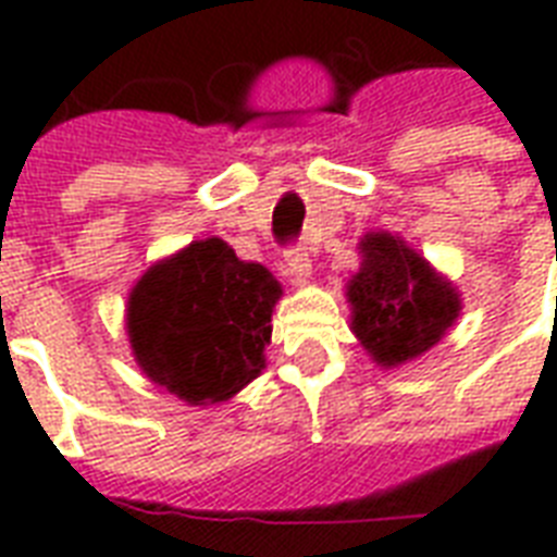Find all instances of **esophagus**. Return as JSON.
I'll list each match as a JSON object with an SVG mask.
<instances>
[{
  "mask_svg": "<svg viewBox=\"0 0 557 557\" xmlns=\"http://www.w3.org/2000/svg\"><path fill=\"white\" fill-rule=\"evenodd\" d=\"M284 267H287L293 284H307V278L313 275V261H310L307 250H301V247L284 252Z\"/></svg>",
  "mask_w": 557,
  "mask_h": 557,
  "instance_id": "esophagus-1",
  "label": "esophagus"
}]
</instances>
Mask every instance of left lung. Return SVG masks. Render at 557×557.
I'll use <instances>...</instances> for the list:
<instances>
[{"label": "left lung", "mask_w": 557, "mask_h": 557, "mask_svg": "<svg viewBox=\"0 0 557 557\" xmlns=\"http://www.w3.org/2000/svg\"><path fill=\"white\" fill-rule=\"evenodd\" d=\"M356 250L362 261L345 287L350 331L385 371L420 359L455 327L460 290L399 235L364 233Z\"/></svg>", "instance_id": "1"}]
</instances>
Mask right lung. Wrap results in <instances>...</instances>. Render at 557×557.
Returning a JSON list of instances; mask_svg holds the SVG:
<instances>
[{"label":"right lung","mask_w":557,"mask_h":557,"mask_svg":"<svg viewBox=\"0 0 557 557\" xmlns=\"http://www.w3.org/2000/svg\"><path fill=\"white\" fill-rule=\"evenodd\" d=\"M282 284L221 238L154 261L126 301L137 368L186 405H221L267 368Z\"/></svg>","instance_id":"1"}]
</instances>
